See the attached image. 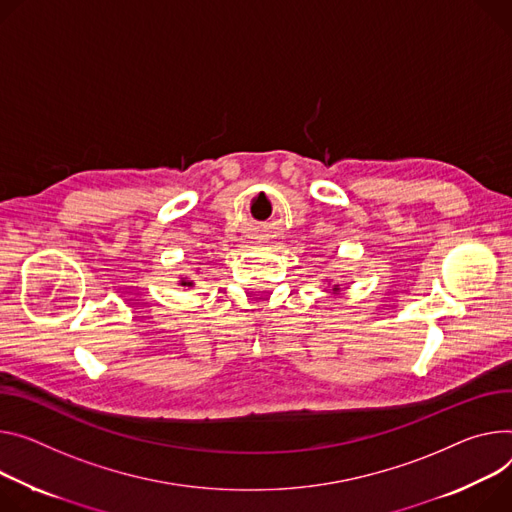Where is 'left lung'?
Instances as JSON below:
<instances>
[{
	"label": "left lung",
	"instance_id": "1",
	"mask_svg": "<svg viewBox=\"0 0 512 512\" xmlns=\"http://www.w3.org/2000/svg\"><path fill=\"white\" fill-rule=\"evenodd\" d=\"M327 282H329V280H327ZM329 284H331V282H329ZM339 292H341V286H339V284H335V286H333V294L337 296Z\"/></svg>",
	"mask_w": 512,
	"mask_h": 512
}]
</instances>
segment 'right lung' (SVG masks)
<instances>
[{
  "label": "right lung",
  "mask_w": 512,
  "mask_h": 512,
  "mask_svg": "<svg viewBox=\"0 0 512 512\" xmlns=\"http://www.w3.org/2000/svg\"><path fill=\"white\" fill-rule=\"evenodd\" d=\"M179 286H183V288H194V280H190L188 275H181V277H179Z\"/></svg>",
  "instance_id": "add662e5"
}]
</instances>
